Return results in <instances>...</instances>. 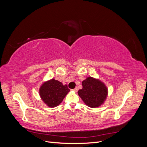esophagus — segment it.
Instances as JSON below:
<instances>
[{
  "instance_id": "esophagus-1",
  "label": "esophagus",
  "mask_w": 147,
  "mask_h": 147,
  "mask_svg": "<svg viewBox=\"0 0 147 147\" xmlns=\"http://www.w3.org/2000/svg\"><path fill=\"white\" fill-rule=\"evenodd\" d=\"M73 91H74V92H77V91H78V88H77V87H76L75 88H74V90H73Z\"/></svg>"
}]
</instances>
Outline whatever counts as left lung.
Here are the masks:
<instances>
[{"label":"left lung","instance_id":"obj_1","mask_svg":"<svg viewBox=\"0 0 147 147\" xmlns=\"http://www.w3.org/2000/svg\"><path fill=\"white\" fill-rule=\"evenodd\" d=\"M82 86L78 94L86 105L96 108L104 103L107 97L108 89L100 80L88 77L82 82Z\"/></svg>","mask_w":147,"mask_h":147}]
</instances>
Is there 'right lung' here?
<instances>
[{"label":"right lung","mask_w":147,"mask_h":147,"mask_svg":"<svg viewBox=\"0 0 147 147\" xmlns=\"http://www.w3.org/2000/svg\"><path fill=\"white\" fill-rule=\"evenodd\" d=\"M70 90L67 84L52 78L45 82L40 87L39 94L42 100L48 107L51 108L58 106Z\"/></svg>","instance_id":"1"}]
</instances>
